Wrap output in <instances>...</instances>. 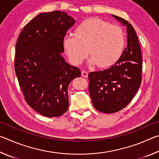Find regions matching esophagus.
Returning <instances> with one entry per match:
<instances>
[{"label": "esophagus", "instance_id": "esophagus-1", "mask_svg": "<svg viewBox=\"0 0 159 159\" xmlns=\"http://www.w3.org/2000/svg\"><path fill=\"white\" fill-rule=\"evenodd\" d=\"M81 75H82V76H83L84 78H87L88 76V73L86 71H82Z\"/></svg>", "mask_w": 159, "mask_h": 159}]
</instances>
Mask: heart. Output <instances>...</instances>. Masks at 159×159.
<instances>
[{"mask_svg":"<svg viewBox=\"0 0 159 159\" xmlns=\"http://www.w3.org/2000/svg\"><path fill=\"white\" fill-rule=\"evenodd\" d=\"M124 45L125 34L120 26L96 17L83 21L75 34H66L63 39L69 60L74 65L81 63L89 50V64L109 66L119 58Z\"/></svg>","mask_w":159,"mask_h":159,"instance_id":"obj_1","label":"heart"}]
</instances>
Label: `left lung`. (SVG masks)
Instances as JSON below:
<instances>
[{"instance_id": "left-lung-1", "label": "left lung", "mask_w": 159, "mask_h": 159, "mask_svg": "<svg viewBox=\"0 0 159 159\" xmlns=\"http://www.w3.org/2000/svg\"><path fill=\"white\" fill-rule=\"evenodd\" d=\"M112 16L127 26V47L114 65L88 75V88L93 106L98 111L106 114L125 108L142 83V52L135 31L124 19Z\"/></svg>"}]
</instances>
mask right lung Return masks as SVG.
I'll list each match as a JSON object with an SVG mask.
<instances>
[{
    "label": "right lung",
    "instance_id": "obj_1",
    "mask_svg": "<svg viewBox=\"0 0 159 159\" xmlns=\"http://www.w3.org/2000/svg\"><path fill=\"white\" fill-rule=\"evenodd\" d=\"M74 23L65 12L41 13L17 39L15 69L19 85L29 105L44 116H60L68 110V86L81 74L61 55L64 37Z\"/></svg>",
    "mask_w": 159,
    "mask_h": 159
}]
</instances>
